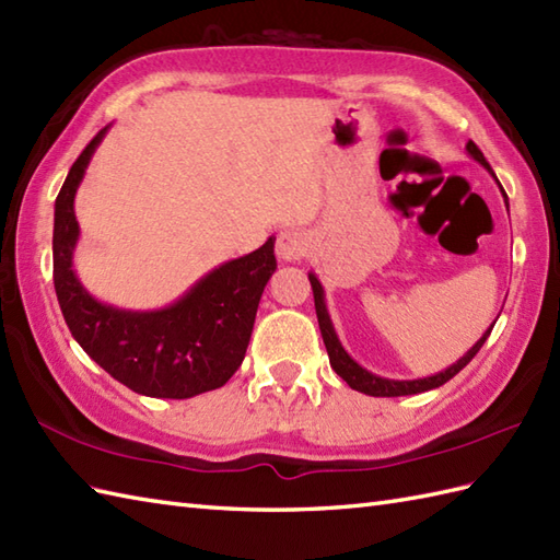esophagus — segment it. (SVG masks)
<instances>
[{
  "label": "esophagus",
  "instance_id": "esophagus-1",
  "mask_svg": "<svg viewBox=\"0 0 560 560\" xmlns=\"http://www.w3.org/2000/svg\"><path fill=\"white\" fill-rule=\"evenodd\" d=\"M307 250V238L303 236L301 231H293V229H285L277 236V255L283 262H295V259H301Z\"/></svg>",
  "mask_w": 560,
  "mask_h": 560
}]
</instances>
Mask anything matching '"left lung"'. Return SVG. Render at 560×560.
I'll return each instance as SVG.
<instances>
[{
  "label": "left lung",
  "mask_w": 560,
  "mask_h": 560,
  "mask_svg": "<svg viewBox=\"0 0 560 560\" xmlns=\"http://www.w3.org/2000/svg\"><path fill=\"white\" fill-rule=\"evenodd\" d=\"M467 152H470L472 158L487 168V172H491V166H489V162L485 160L482 150H479L472 140L467 142ZM491 174H493V172H491ZM501 190H503V188H501ZM503 195H505V192H503ZM310 283H312V295H315V310H317L319 331H322L324 346H327L331 368L336 370V374H339L341 380H343L350 388H355V392L368 394V396H410V394H422V392H429V388H436V386H441V384H446L448 380H453V376H456V374L467 365V362H470V360L479 353V348L485 346V341L489 339V334H491V327H493V324H491L489 331L482 336V339H479L470 350H467V353H465L458 362H453V365H451L448 370H444V372L432 374V376H424V380H412V382L384 380V376H376V374L368 372L365 368H360L358 362L346 353L341 341H339V336H336V331H334V324H331V319H329L327 303H324V289H322L319 279H317L315 275H310Z\"/></svg>",
  "instance_id": "left-lung-1"
}]
</instances>
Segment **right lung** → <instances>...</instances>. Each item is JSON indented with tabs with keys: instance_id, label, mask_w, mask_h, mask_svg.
Segmentation results:
<instances>
[{
	"instance_id": "right-lung-1",
	"label": "right lung",
	"mask_w": 560,
	"mask_h": 560,
	"mask_svg": "<svg viewBox=\"0 0 560 560\" xmlns=\"http://www.w3.org/2000/svg\"><path fill=\"white\" fill-rule=\"evenodd\" d=\"M109 126L78 154L55 202V291L71 336L97 365L136 394L192 398L224 386L248 350L259 298L277 269L275 238L212 269L174 305L131 312L90 295L73 271V212L90 158Z\"/></svg>"
}]
</instances>
